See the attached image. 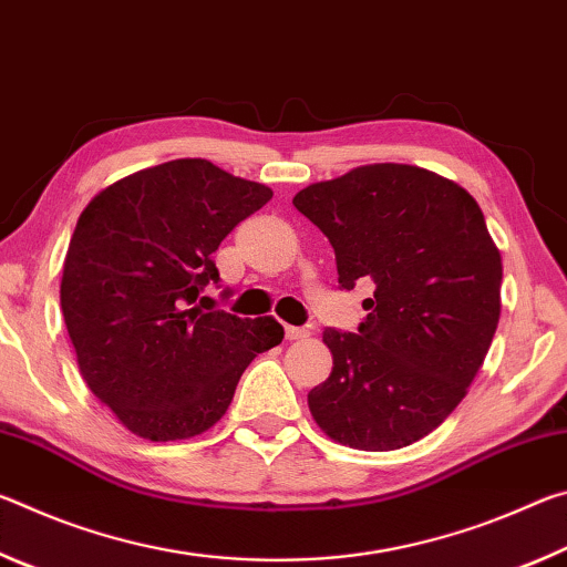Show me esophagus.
I'll return each instance as SVG.
<instances>
[{"label":"esophagus","mask_w":567,"mask_h":567,"mask_svg":"<svg viewBox=\"0 0 567 567\" xmlns=\"http://www.w3.org/2000/svg\"><path fill=\"white\" fill-rule=\"evenodd\" d=\"M285 338L287 340H305V338H310V330H307V328H292V324H287Z\"/></svg>","instance_id":"esophagus-1"}]
</instances>
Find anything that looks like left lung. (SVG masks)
<instances>
[{"mask_svg": "<svg viewBox=\"0 0 567 567\" xmlns=\"http://www.w3.org/2000/svg\"><path fill=\"white\" fill-rule=\"evenodd\" d=\"M330 239L340 290L370 282L358 332L328 328L330 378L307 405L354 450L405 447L465 398L501 320V252L483 209L445 177L364 165L292 199Z\"/></svg>", "mask_w": 567, "mask_h": 567, "instance_id": "obj_1", "label": "left lung"}]
</instances>
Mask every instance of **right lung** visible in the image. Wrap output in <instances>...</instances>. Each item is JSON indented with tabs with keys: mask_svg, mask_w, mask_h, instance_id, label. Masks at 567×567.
Masks as SVG:
<instances>
[{
	"mask_svg": "<svg viewBox=\"0 0 567 567\" xmlns=\"http://www.w3.org/2000/svg\"><path fill=\"white\" fill-rule=\"evenodd\" d=\"M270 199V187L213 162L172 159L84 207L64 257L62 315L94 398L134 435L205 433L247 364L282 342L272 318L203 310L205 287H219L213 252Z\"/></svg>",
	"mask_w": 567,
	"mask_h": 567,
	"instance_id": "add662e5",
	"label": "right lung"
}]
</instances>
